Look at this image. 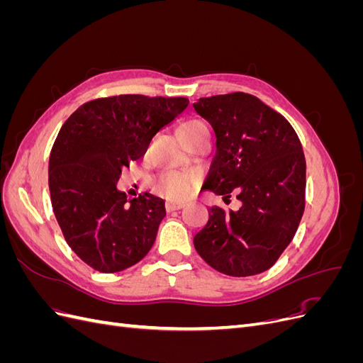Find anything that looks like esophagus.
Listing matches in <instances>:
<instances>
[{
  "mask_svg": "<svg viewBox=\"0 0 363 363\" xmlns=\"http://www.w3.org/2000/svg\"><path fill=\"white\" fill-rule=\"evenodd\" d=\"M184 206L183 201H167L164 203V207H167L168 212H172V211H179V208H182Z\"/></svg>",
  "mask_w": 363,
  "mask_h": 363,
  "instance_id": "esophagus-1",
  "label": "esophagus"
}]
</instances>
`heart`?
<instances>
[{
    "mask_svg": "<svg viewBox=\"0 0 363 363\" xmlns=\"http://www.w3.org/2000/svg\"><path fill=\"white\" fill-rule=\"evenodd\" d=\"M204 123L199 119L186 121L180 125V128H189L195 125H203ZM199 175L195 171H168L159 175L156 180V191L168 199L180 200L188 196L195 188Z\"/></svg>",
    "mask_w": 363,
    "mask_h": 363,
    "instance_id": "b5f03b06",
    "label": "heart"
}]
</instances>
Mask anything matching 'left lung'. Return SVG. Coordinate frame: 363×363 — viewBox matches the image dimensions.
<instances>
[{"instance_id":"8db88e82","label":"left lung","mask_w":363,"mask_h":363,"mask_svg":"<svg viewBox=\"0 0 363 363\" xmlns=\"http://www.w3.org/2000/svg\"><path fill=\"white\" fill-rule=\"evenodd\" d=\"M195 112L212 125L216 155L203 184L239 211L208 207L194 238L199 255L233 277L256 276L277 262L304 212L306 160L292 125L257 96L235 92L200 98Z\"/></svg>"}]
</instances>
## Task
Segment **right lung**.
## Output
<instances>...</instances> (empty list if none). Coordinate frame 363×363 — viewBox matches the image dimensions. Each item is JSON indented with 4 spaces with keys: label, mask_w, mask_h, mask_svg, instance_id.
I'll use <instances>...</instances> for the list:
<instances>
[{
    "label": "right lung",
    "mask_w": 363,
    "mask_h": 363,
    "mask_svg": "<svg viewBox=\"0 0 363 363\" xmlns=\"http://www.w3.org/2000/svg\"><path fill=\"white\" fill-rule=\"evenodd\" d=\"M188 104L183 96L98 98L62 125L48 164L51 204L68 245L94 269H127L155 244L164 201L147 192L127 201L116 183Z\"/></svg>",
    "instance_id": "1"
}]
</instances>
